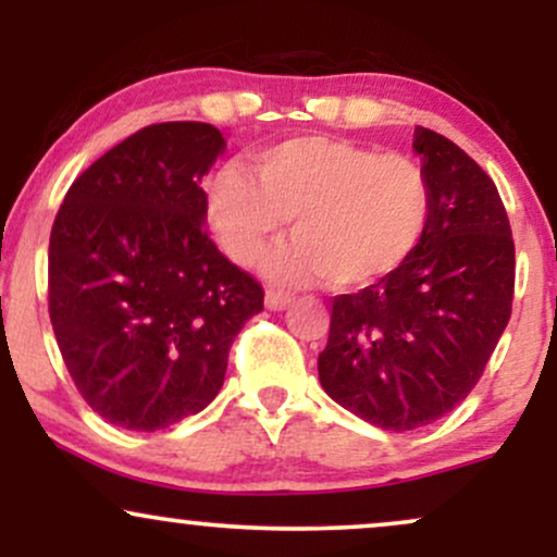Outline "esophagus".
Here are the masks:
<instances>
[{"mask_svg":"<svg viewBox=\"0 0 557 557\" xmlns=\"http://www.w3.org/2000/svg\"><path fill=\"white\" fill-rule=\"evenodd\" d=\"M264 304H267V309H272V311L285 309V306L290 304V293L277 290V287H267V293H264Z\"/></svg>","mask_w":557,"mask_h":557,"instance_id":"esophagus-1","label":"esophagus"}]
</instances>
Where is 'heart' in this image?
Masks as SVG:
<instances>
[{
  "label": "heart",
  "instance_id": "b5f03b06",
  "mask_svg": "<svg viewBox=\"0 0 557 557\" xmlns=\"http://www.w3.org/2000/svg\"><path fill=\"white\" fill-rule=\"evenodd\" d=\"M253 170L230 164L214 177L209 222L227 257L251 267L293 216L296 240L267 264L283 283L372 285L413 257L432 222V177L406 154L306 136L259 151Z\"/></svg>",
  "mask_w": 557,
  "mask_h": 557
}]
</instances>
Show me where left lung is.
Masks as SVG:
<instances>
[{
	"label": "left lung",
	"mask_w": 557,
	"mask_h": 557,
	"mask_svg": "<svg viewBox=\"0 0 557 557\" xmlns=\"http://www.w3.org/2000/svg\"><path fill=\"white\" fill-rule=\"evenodd\" d=\"M434 212L413 257L359 293L332 298L319 382L382 430L408 432L474 389L510 319L516 248L495 183L430 127L413 131Z\"/></svg>",
	"instance_id": "left-lung-1"
}]
</instances>
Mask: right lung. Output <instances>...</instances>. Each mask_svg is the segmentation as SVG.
<instances>
[{
    "mask_svg": "<svg viewBox=\"0 0 557 557\" xmlns=\"http://www.w3.org/2000/svg\"><path fill=\"white\" fill-rule=\"evenodd\" d=\"M209 123L140 127L70 185L49 238V319L83 400L114 426L168 430L220 393L259 280L209 238Z\"/></svg>",
    "mask_w": 557,
    "mask_h": 557,
    "instance_id": "right-lung-1",
    "label": "right lung"
}]
</instances>
